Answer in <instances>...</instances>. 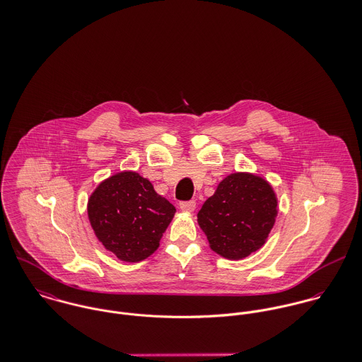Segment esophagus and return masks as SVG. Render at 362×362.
<instances>
[{
    "label": "esophagus",
    "instance_id": "esophagus-1",
    "mask_svg": "<svg viewBox=\"0 0 362 362\" xmlns=\"http://www.w3.org/2000/svg\"><path fill=\"white\" fill-rule=\"evenodd\" d=\"M195 207H197V202H195V201H188V202H181V204H180V209H181L182 211H187V213L194 211Z\"/></svg>",
    "mask_w": 362,
    "mask_h": 362
}]
</instances>
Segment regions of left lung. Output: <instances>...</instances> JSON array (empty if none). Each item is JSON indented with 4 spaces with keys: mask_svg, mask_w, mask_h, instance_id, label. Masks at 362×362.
<instances>
[{
    "mask_svg": "<svg viewBox=\"0 0 362 362\" xmlns=\"http://www.w3.org/2000/svg\"><path fill=\"white\" fill-rule=\"evenodd\" d=\"M277 197L272 185L252 173L227 175L198 213L209 247L231 260L262 248L274 226Z\"/></svg>",
    "mask_w": 362,
    "mask_h": 362,
    "instance_id": "obj_1",
    "label": "left lung"
}]
</instances>
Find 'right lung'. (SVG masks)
Instances as JSON below:
<instances>
[{"label":"right lung","instance_id":"right-lung-1","mask_svg":"<svg viewBox=\"0 0 362 362\" xmlns=\"http://www.w3.org/2000/svg\"><path fill=\"white\" fill-rule=\"evenodd\" d=\"M174 214L175 207L135 171L105 178L88 201L89 221L98 240L124 262L149 258Z\"/></svg>","mask_w":362,"mask_h":362}]
</instances>
